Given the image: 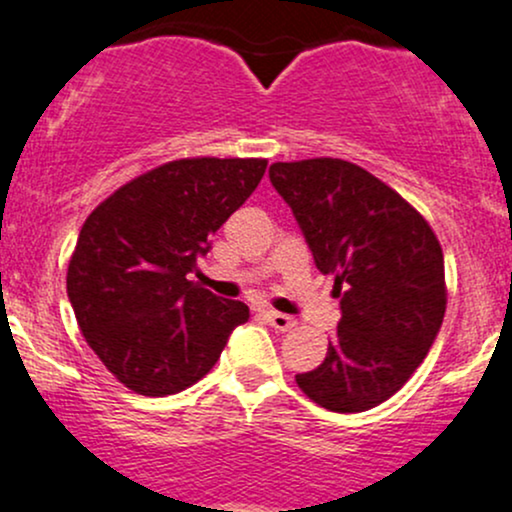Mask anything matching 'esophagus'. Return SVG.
Segmentation results:
<instances>
[{"instance_id":"34e87169","label":"esophagus","mask_w":512,"mask_h":512,"mask_svg":"<svg viewBox=\"0 0 512 512\" xmlns=\"http://www.w3.org/2000/svg\"><path fill=\"white\" fill-rule=\"evenodd\" d=\"M266 319L271 321V326L275 331H290V329H295V324H297L295 319L287 317V314H283V312H275V309H268Z\"/></svg>"}]
</instances>
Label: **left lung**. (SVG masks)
I'll list each match as a JSON object with an SVG mask.
<instances>
[{"mask_svg": "<svg viewBox=\"0 0 512 512\" xmlns=\"http://www.w3.org/2000/svg\"><path fill=\"white\" fill-rule=\"evenodd\" d=\"M271 183L341 295L324 363L297 375V387L329 411L372 409L409 382L438 336L447 307L440 241L409 200L346 159L275 162Z\"/></svg>", "mask_w": 512, "mask_h": 512, "instance_id": "obj_1", "label": "left lung"}]
</instances>
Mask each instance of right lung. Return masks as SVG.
Here are the masks:
<instances>
[{
	"instance_id": "right-lung-1",
	"label": "right lung",
	"mask_w": 512,
	"mask_h": 512,
	"mask_svg": "<svg viewBox=\"0 0 512 512\" xmlns=\"http://www.w3.org/2000/svg\"><path fill=\"white\" fill-rule=\"evenodd\" d=\"M268 159L186 157L120 186L86 217L67 266L79 331L120 384L142 396L212 370L249 307L188 280L210 237L256 191Z\"/></svg>"
}]
</instances>
